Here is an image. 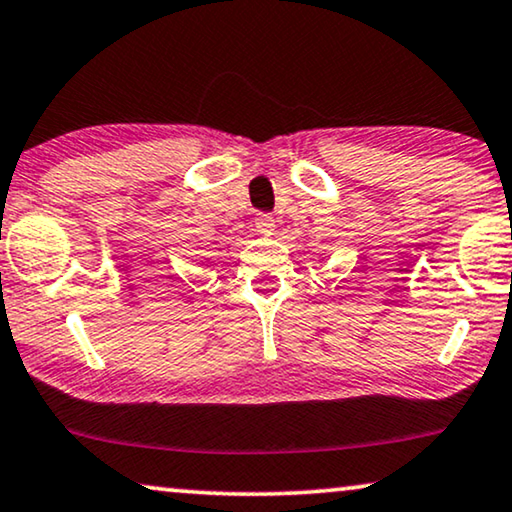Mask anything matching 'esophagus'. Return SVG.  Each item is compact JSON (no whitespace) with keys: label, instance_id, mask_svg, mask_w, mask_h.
Returning <instances> with one entry per match:
<instances>
[{"label":"esophagus","instance_id":"obj_1","mask_svg":"<svg viewBox=\"0 0 512 512\" xmlns=\"http://www.w3.org/2000/svg\"><path fill=\"white\" fill-rule=\"evenodd\" d=\"M255 227H257V232H259V234L271 236V234H273V229H276V220H273L271 215L259 213L257 218H255Z\"/></svg>","mask_w":512,"mask_h":512}]
</instances>
